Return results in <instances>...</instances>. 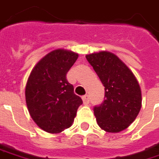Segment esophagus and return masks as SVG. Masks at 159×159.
<instances>
[{
  "label": "esophagus",
  "instance_id": "1",
  "mask_svg": "<svg viewBox=\"0 0 159 159\" xmlns=\"http://www.w3.org/2000/svg\"><path fill=\"white\" fill-rule=\"evenodd\" d=\"M82 99H83V101H84V105L89 104L90 100H89V96H88V95H84V96H83V97H82Z\"/></svg>",
  "mask_w": 159,
  "mask_h": 159
}]
</instances>
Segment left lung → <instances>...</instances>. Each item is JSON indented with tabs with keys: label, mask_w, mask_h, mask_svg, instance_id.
<instances>
[{
	"label": "left lung",
	"mask_w": 159,
	"mask_h": 159,
	"mask_svg": "<svg viewBox=\"0 0 159 159\" xmlns=\"http://www.w3.org/2000/svg\"><path fill=\"white\" fill-rule=\"evenodd\" d=\"M105 87V100L93 108L96 121L107 133H119L135 120L142 91L133 72L117 56L100 52L85 56Z\"/></svg>",
	"instance_id": "obj_1"
}]
</instances>
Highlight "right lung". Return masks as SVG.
Here are the masks:
<instances>
[{"instance_id":"add662e5","label":"right lung","mask_w":159,"mask_h":159,"mask_svg":"<svg viewBox=\"0 0 159 159\" xmlns=\"http://www.w3.org/2000/svg\"><path fill=\"white\" fill-rule=\"evenodd\" d=\"M77 58L78 54L71 51L54 50L34 66L27 79L25 101L29 114L47 133L59 134L70 127L83 104L66 80Z\"/></svg>"}]
</instances>
